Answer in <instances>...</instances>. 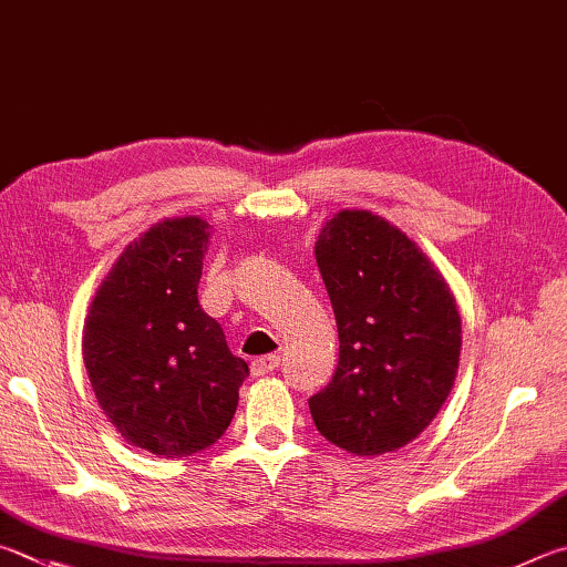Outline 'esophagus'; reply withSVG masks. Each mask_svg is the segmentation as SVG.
Segmentation results:
<instances>
[{"instance_id":"obj_1","label":"esophagus","mask_w":567,"mask_h":567,"mask_svg":"<svg viewBox=\"0 0 567 567\" xmlns=\"http://www.w3.org/2000/svg\"><path fill=\"white\" fill-rule=\"evenodd\" d=\"M280 364V357L277 354H267V357H257L252 362V374L255 377H262L267 372H272V369Z\"/></svg>"}]
</instances>
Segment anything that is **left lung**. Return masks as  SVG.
<instances>
[{"mask_svg": "<svg viewBox=\"0 0 567 567\" xmlns=\"http://www.w3.org/2000/svg\"><path fill=\"white\" fill-rule=\"evenodd\" d=\"M315 257L339 332L332 382L310 396L315 426L357 456L406 446L454 386V295L404 233L367 210L337 213Z\"/></svg>", "mask_w": 567, "mask_h": 567, "instance_id": "left-lung-1", "label": "left lung"}]
</instances>
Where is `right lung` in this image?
I'll list each match as a JSON object with an SVG mask.
<instances>
[{"label": "right lung", "instance_id": "obj_1", "mask_svg": "<svg viewBox=\"0 0 567 567\" xmlns=\"http://www.w3.org/2000/svg\"><path fill=\"white\" fill-rule=\"evenodd\" d=\"M208 238L200 218L153 225L113 265L84 324L101 409L128 444L161 458L213 446L250 374L198 302Z\"/></svg>", "mask_w": 567, "mask_h": 567}]
</instances>
